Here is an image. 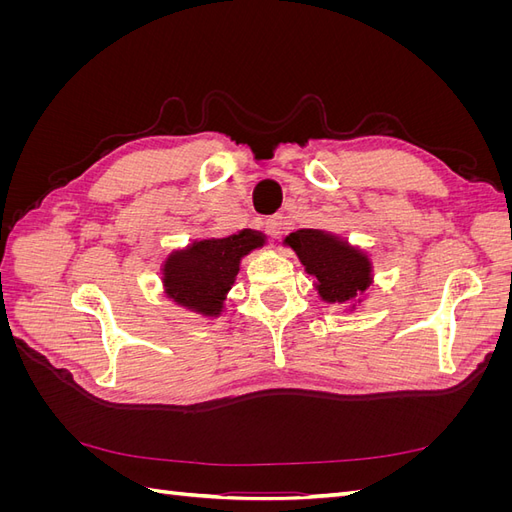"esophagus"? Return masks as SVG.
Returning <instances> with one entry per match:
<instances>
[{
    "label": "esophagus",
    "instance_id": "1",
    "mask_svg": "<svg viewBox=\"0 0 512 512\" xmlns=\"http://www.w3.org/2000/svg\"><path fill=\"white\" fill-rule=\"evenodd\" d=\"M265 232L271 239H277L284 232V222H282V215H273L265 222Z\"/></svg>",
    "mask_w": 512,
    "mask_h": 512
}]
</instances>
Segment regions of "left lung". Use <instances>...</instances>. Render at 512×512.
I'll use <instances>...</instances> for the list:
<instances>
[{"instance_id": "obj_1", "label": "left lung", "mask_w": 512, "mask_h": 512, "mask_svg": "<svg viewBox=\"0 0 512 512\" xmlns=\"http://www.w3.org/2000/svg\"><path fill=\"white\" fill-rule=\"evenodd\" d=\"M284 245L297 254L303 269L314 275L320 301L344 305V312L363 307L374 284V260L367 250L337 232L320 228L294 230Z\"/></svg>"}]
</instances>
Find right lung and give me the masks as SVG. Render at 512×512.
Listing matches in <instances>:
<instances>
[{
	"label": "right lung",
	"mask_w": 512,
	"mask_h": 512,
	"mask_svg": "<svg viewBox=\"0 0 512 512\" xmlns=\"http://www.w3.org/2000/svg\"><path fill=\"white\" fill-rule=\"evenodd\" d=\"M267 245L260 230L243 228L226 237H198L168 252L160 267L164 297L203 318L226 312L228 292L235 286L241 260Z\"/></svg>",
	"instance_id": "obj_1"
}]
</instances>
